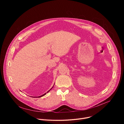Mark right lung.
I'll return each instance as SVG.
<instances>
[{"label":"right lung","mask_w":124,"mask_h":124,"mask_svg":"<svg viewBox=\"0 0 124 124\" xmlns=\"http://www.w3.org/2000/svg\"><path fill=\"white\" fill-rule=\"evenodd\" d=\"M53 87H54V86H53ZM53 87H52V88H51V89H50V90H49V91H47V93H48V92H49V91H50V90H51V89H52V88H53ZM46 93H45V94H43V95H42V96H39V97H36V98H37V97H38V98H40V97H43V96H44V95H46Z\"/></svg>","instance_id":"right-lung-1"}]
</instances>
